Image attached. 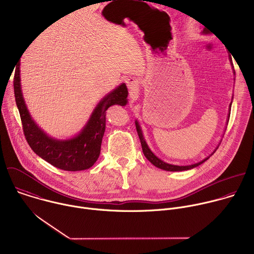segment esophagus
I'll return each mask as SVG.
<instances>
[{
    "label": "esophagus",
    "instance_id": "esophagus-1",
    "mask_svg": "<svg viewBox=\"0 0 254 254\" xmlns=\"http://www.w3.org/2000/svg\"><path fill=\"white\" fill-rule=\"evenodd\" d=\"M127 86H128L129 88H133L134 86L137 85L136 81H134L133 79H127Z\"/></svg>",
    "mask_w": 254,
    "mask_h": 254
}]
</instances>
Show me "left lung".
Listing matches in <instances>:
<instances>
[{"instance_id":"8db88e82","label":"left lung","mask_w":254,"mask_h":254,"mask_svg":"<svg viewBox=\"0 0 254 254\" xmlns=\"http://www.w3.org/2000/svg\"><path fill=\"white\" fill-rule=\"evenodd\" d=\"M209 31L204 29L203 30V33L207 34ZM230 61H232V59L230 58ZM235 73V72H234ZM232 103V102H231ZM231 103H230V108H231ZM229 108V111H230ZM228 121H229V116H228ZM135 127H136V131H137V134H138V137H139V140H140V144H141V149H142V153L144 155V157H146L154 166H156L157 168L159 169H162V170H165V171H171V172H177V171H186V170H190V169H193L195 167H198L199 165H201L202 163H204L205 161L208 160V158L204 159L203 161L197 163V164H194V165H190V166H175V165H171V164H168V163H165L163 162L162 160H160L158 157H156L152 151L149 149L148 144L146 142V140H144L143 136H142V132H141V129L139 127V125L138 123L135 121Z\"/></svg>"}]
</instances>
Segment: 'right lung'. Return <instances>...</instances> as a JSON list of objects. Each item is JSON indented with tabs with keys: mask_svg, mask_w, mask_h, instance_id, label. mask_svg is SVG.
Here are the masks:
<instances>
[{
	"mask_svg": "<svg viewBox=\"0 0 254 254\" xmlns=\"http://www.w3.org/2000/svg\"><path fill=\"white\" fill-rule=\"evenodd\" d=\"M19 68L20 63L17 64L15 71L14 92L23 131L30 148L36 155L64 171L75 172L92 167L100 154L105 130V112L114 104H127L128 93L127 85L121 84L97 104L87 125L78 135L66 140H58L49 137L31 119L22 96Z\"/></svg>",
	"mask_w": 254,
	"mask_h": 254,
	"instance_id": "1",
	"label": "right lung"
}]
</instances>
